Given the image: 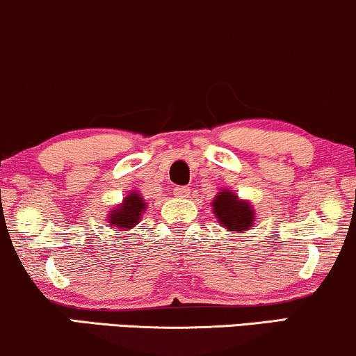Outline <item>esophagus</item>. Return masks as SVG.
Masks as SVG:
<instances>
[{
    "label": "esophagus",
    "mask_w": 356,
    "mask_h": 356,
    "mask_svg": "<svg viewBox=\"0 0 356 356\" xmlns=\"http://www.w3.org/2000/svg\"><path fill=\"white\" fill-rule=\"evenodd\" d=\"M173 194L177 197H186L189 196V189L186 186H177L173 189Z\"/></svg>",
    "instance_id": "obj_1"
}]
</instances>
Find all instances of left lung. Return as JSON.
Returning <instances> with one entry per match:
<instances>
[{"instance_id": "8db88e82", "label": "left lung", "mask_w": 356, "mask_h": 356, "mask_svg": "<svg viewBox=\"0 0 356 356\" xmlns=\"http://www.w3.org/2000/svg\"><path fill=\"white\" fill-rule=\"evenodd\" d=\"M213 216L228 232H246L254 223V209L248 201H241L232 189H222L212 202Z\"/></svg>"}]
</instances>
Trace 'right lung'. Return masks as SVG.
I'll list each match as a JSON object with an SVG mask.
<instances>
[{
	"mask_svg": "<svg viewBox=\"0 0 356 356\" xmlns=\"http://www.w3.org/2000/svg\"><path fill=\"white\" fill-rule=\"evenodd\" d=\"M145 201L140 196V193L131 191L128 196L123 199V202L120 204L118 207L111 209L108 212V218H106V225L116 227L120 230H129L134 225H138L140 217H143V212L145 211Z\"/></svg>",
	"mask_w": 356,
	"mask_h": 356,
	"instance_id": "right-lung-1",
	"label": "right lung"
}]
</instances>
